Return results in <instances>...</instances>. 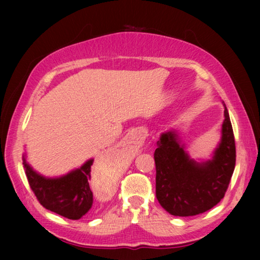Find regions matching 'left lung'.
Wrapping results in <instances>:
<instances>
[{
  "instance_id": "left-lung-1",
  "label": "left lung",
  "mask_w": 260,
  "mask_h": 260,
  "mask_svg": "<svg viewBox=\"0 0 260 260\" xmlns=\"http://www.w3.org/2000/svg\"><path fill=\"white\" fill-rule=\"evenodd\" d=\"M153 158L156 197L167 212L190 217L212 209L225 196L235 169V139L227 109L221 143L212 160L197 164L189 159L174 132L160 136Z\"/></svg>"
}]
</instances>
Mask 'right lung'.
<instances>
[{
  "label": "right lung",
  "mask_w": 260,
  "mask_h": 260,
  "mask_svg": "<svg viewBox=\"0 0 260 260\" xmlns=\"http://www.w3.org/2000/svg\"><path fill=\"white\" fill-rule=\"evenodd\" d=\"M88 160L80 169L58 179H46L35 173L24 159L25 173L29 187L43 208L68 219L78 220L85 215L93 204L89 187L91 165Z\"/></svg>",
  "instance_id": "obj_1"
}]
</instances>
